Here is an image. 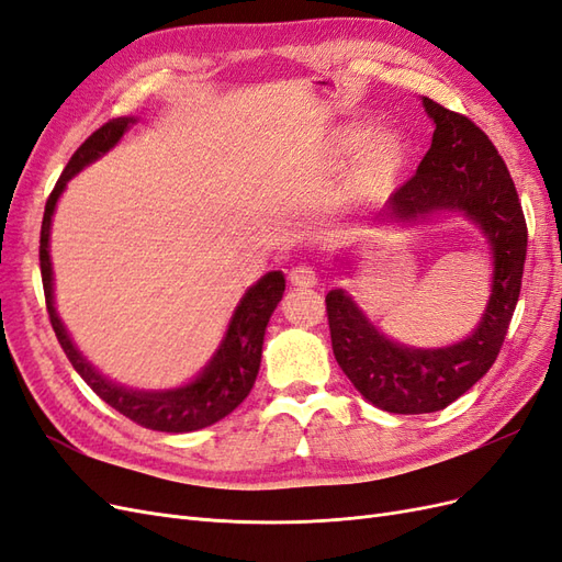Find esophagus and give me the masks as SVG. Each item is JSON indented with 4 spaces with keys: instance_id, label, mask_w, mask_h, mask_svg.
<instances>
[{
    "instance_id": "1",
    "label": "esophagus",
    "mask_w": 562,
    "mask_h": 562,
    "mask_svg": "<svg viewBox=\"0 0 562 562\" xmlns=\"http://www.w3.org/2000/svg\"><path fill=\"white\" fill-rule=\"evenodd\" d=\"M288 279H291V283L297 288H314L318 281L316 269L310 265H295L291 269V274H288Z\"/></svg>"
}]
</instances>
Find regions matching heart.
Segmentation results:
<instances>
[{
  "label": "heart",
  "mask_w": 562,
  "mask_h": 562,
  "mask_svg": "<svg viewBox=\"0 0 562 562\" xmlns=\"http://www.w3.org/2000/svg\"><path fill=\"white\" fill-rule=\"evenodd\" d=\"M361 150L364 155L356 161L342 187V199L351 206H366L382 199L405 164V145L396 133H382L372 140V128L353 126L337 138V157L353 159Z\"/></svg>",
  "instance_id": "1"
}]
</instances>
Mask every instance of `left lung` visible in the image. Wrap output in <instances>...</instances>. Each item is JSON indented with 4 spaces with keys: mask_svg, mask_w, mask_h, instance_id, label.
<instances>
[{
    "mask_svg": "<svg viewBox=\"0 0 562 562\" xmlns=\"http://www.w3.org/2000/svg\"><path fill=\"white\" fill-rule=\"evenodd\" d=\"M436 131L415 176L384 203V217L419 220L462 211L481 225L495 252L490 304L473 335L446 349H407L389 342L342 291L326 295L333 353L361 394L386 413L443 411L497 361L516 312L527 225L516 184L497 147L469 116L424 98Z\"/></svg>",
    "mask_w": 562,
    "mask_h": 562,
    "instance_id": "1",
    "label": "left lung"
}]
</instances>
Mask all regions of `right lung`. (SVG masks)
I'll use <instances>...</instances> for the list:
<instances>
[{
    "label": "right lung",
    "instance_id": "right-lung-1",
    "mask_svg": "<svg viewBox=\"0 0 562 562\" xmlns=\"http://www.w3.org/2000/svg\"><path fill=\"white\" fill-rule=\"evenodd\" d=\"M135 119L119 116L110 119L108 124L95 128L87 140H83L75 155L67 161L65 171L60 173L54 192L48 194L44 206L42 220V234H40V269H42V283H44V300L48 321L54 326L58 342L70 359L72 368L79 372L81 380L87 382L95 394L112 405L116 413H122L131 422L140 424L151 431H166V434H184L196 431L203 427H211L217 419L227 417L236 405H241L244 398L250 394L260 370V356H262V339L265 328L271 312L285 291V279L281 271H269L255 283L250 291L244 295L241 304L236 307L227 337L223 339V347L217 349L209 368L201 375L182 389L173 391H131L124 386H116L100 378L98 372L81 359V353L72 347L70 337H67L63 323L54 310V295H50V260H48V229H50V215H54L56 201L65 190V182L70 180L79 168L91 164L122 138L128 124Z\"/></svg>",
    "mask_w": 562,
    "mask_h": 562
}]
</instances>
